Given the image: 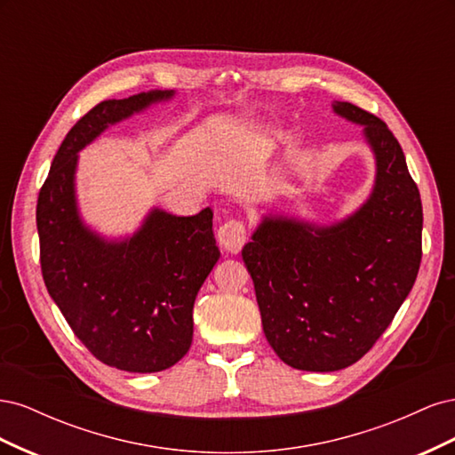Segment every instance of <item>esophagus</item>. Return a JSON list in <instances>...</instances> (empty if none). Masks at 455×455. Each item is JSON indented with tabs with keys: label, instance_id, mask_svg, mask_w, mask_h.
<instances>
[{
	"label": "esophagus",
	"instance_id": "obj_1",
	"mask_svg": "<svg viewBox=\"0 0 455 455\" xmlns=\"http://www.w3.org/2000/svg\"><path fill=\"white\" fill-rule=\"evenodd\" d=\"M246 241V229L241 220H228L218 229V243L224 251L237 254Z\"/></svg>",
	"mask_w": 455,
	"mask_h": 455
}]
</instances>
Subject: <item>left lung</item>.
Here are the masks:
<instances>
[{"instance_id": "8db88e82", "label": "left lung", "mask_w": 455, "mask_h": 455, "mask_svg": "<svg viewBox=\"0 0 455 455\" xmlns=\"http://www.w3.org/2000/svg\"><path fill=\"white\" fill-rule=\"evenodd\" d=\"M332 109L363 125L376 159L370 197L330 226L264 216L241 252L269 346L306 371L341 370L364 356L410 294L421 261V199L401 144L359 106Z\"/></svg>"}]
</instances>
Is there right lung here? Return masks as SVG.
<instances>
[{
	"instance_id": "right-lung-1",
	"label": "right lung",
	"mask_w": 455,
	"mask_h": 455,
	"mask_svg": "<svg viewBox=\"0 0 455 455\" xmlns=\"http://www.w3.org/2000/svg\"><path fill=\"white\" fill-rule=\"evenodd\" d=\"M174 91L104 100L66 134L37 197L41 273L54 304L100 363L125 371H161L188 353L194 304L220 251L212 211L174 216L151 209L132 235L106 239L77 209L79 151L116 123Z\"/></svg>"
}]
</instances>
